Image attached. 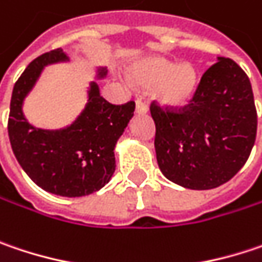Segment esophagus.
<instances>
[{
  "label": "esophagus",
  "mask_w": 262,
  "mask_h": 262,
  "mask_svg": "<svg viewBox=\"0 0 262 262\" xmlns=\"http://www.w3.org/2000/svg\"><path fill=\"white\" fill-rule=\"evenodd\" d=\"M149 112V108H147V105L144 103H141V101H137L136 103V113L137 115H146Z\"/></svg>",
  "instance_id": "obj_1"
}]
</instances>
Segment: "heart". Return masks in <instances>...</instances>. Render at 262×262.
Returning <instances> with one entry per match:
<instances>
[{
    "instance_id": "heart-1",
    "label": "heart",
    "mask_w": 262,
    "mask_h": 262,
    "mask_svg": "<svg viewBox=\"0 0 262 262\" xmlns=\"http://www.w3.org/2000/svg\"><path fill=\"white\" fill-rule=\"evenodd\" d=\"M129 82L139 88H152V98L168 108L182 107L196 91L198 73L189 62L178 64L161 55L134 61L126 70Z\"/></svg>"
}]
</instances>
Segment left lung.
<instances>
[{
	"mask_svg": "<svg viewBox=\"0 0 262 262\" xmlns=\"http://www.w3.org/2000/svg\"><path fill=\"white\" fill-rule=\"evenodd\" d=\"M161 173L188 189H213L237 174L256 137V108L246 73L217 58L180 112L150 105Z\"/></svg>",
	"mask_w": 262,
	"mask_h": 262,
	"instance_id": "obj_1",
	"label": "left lung"
}]
</instances>
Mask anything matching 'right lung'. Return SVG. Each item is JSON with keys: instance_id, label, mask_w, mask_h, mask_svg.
Wrapping results in <instances>:
<instances>
[{"instance_id": "right-lung-1", "label": "right lung", "mask_w": 262, "mask_h": 262, "mask_svg": "<svg viewBox=\"0 0 262 262\" xmlns=\"http://www.w3.org/2000/svg\"><path fill=\"white\" fill-rule=\"evenodd\" d=\"M68 61L62 49H55L27 67L13 88L9 137L17 162L35 185L55 195L83 196L110 182L116 170L115 147L136 104L113 105L105 101L95 80L105 77L107 68L97 67L95 80L88 88V103L74 121L59 129L34 126L24 113L25 98L47 66Z\"/></svg>"}]
</instances>
